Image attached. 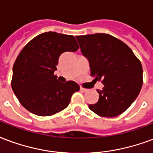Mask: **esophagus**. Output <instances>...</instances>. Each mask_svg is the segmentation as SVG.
<instances>
[{
  "instance_id": "34e87169",
  "label": "esophagus",
  "mask_w": 153,
  "mask_h": 153,
  "mask_svg": "<svg viewBox=\"0 0 153 153\" xmlns=\"http://www.w3.org/2000/svg\"><path fill=\"white\" fill-rule=\"evenodd\" d=\"M80 91L82 92H87L88 89H86V88H83V87H80Z\"/></svg>"
}]
</instances>
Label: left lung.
Instances as JSON below:
<instances>
[{"label":"left lung","instance_id":"obj_1","mask_svg":"<svg viewBox=\"0 0 153 153\" xmlns=\"http://www.w3.org/2000/svg\"><path fill=\"white\" fill-rule=\"evenodd\" d=\"M76 39L82 53L89 61L91 75L104 86L101 91L97 90L99 101L88 107L102 117L120 115L140 91L141 62L125 43L110 34L82 35Z\"/></svg>","mask_w":153,"mask_h":153}]
</instances>
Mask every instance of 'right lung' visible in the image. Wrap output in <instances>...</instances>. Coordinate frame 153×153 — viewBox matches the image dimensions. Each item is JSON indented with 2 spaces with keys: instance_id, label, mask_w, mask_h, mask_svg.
Segmentation results:
<instances>
[{
  "instance_id": "add662e5",
  "label": "right lung",
  "mask_w": 153,
  "mask_h": 153,
  "mask_svg": "<svg viewBox=\"0 0 153 153\" xmlns=\"http://www.w3.org/2000/svg\"><path fill=\"white\" fill-rule=\"evenodd\" d=\"M79 48L73 35L51 31L38 35L22 49L13 67L11 86L26 110L49 116L68 106L80 87L74 81L59 82L53 73L62 53Z\"/></svg>"
}]
</instances>
